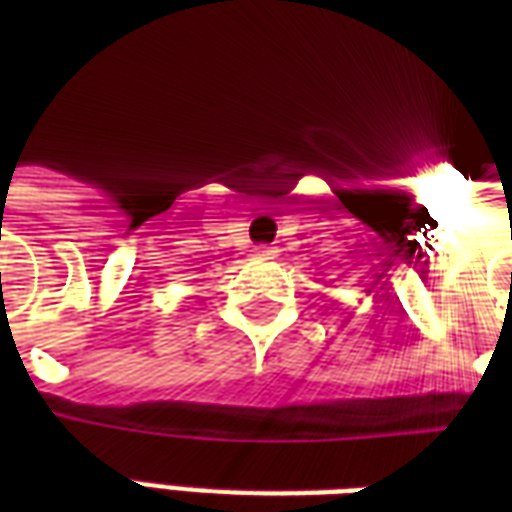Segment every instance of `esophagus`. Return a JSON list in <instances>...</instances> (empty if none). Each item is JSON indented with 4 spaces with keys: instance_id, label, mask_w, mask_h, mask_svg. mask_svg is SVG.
I'll list each match as a JSON object with an SVG mask.
<instances>
[{
    "instance_id": "obj_1",
    "label": "esophagus",
    "mask_w": 512,
    "mask_h": 512,
    "mask_svg": "<svg viewBox=\"0 0 512 512\" xmlns=\"http://www.w3.org/2000/svg\"><path fill=\"white\" fill-rule=\"evenodd\" d=\"M274 255H277V249H274V246H257L255 249L257 260H268V257H274Z\"/></svg>"
}]
</instances>
